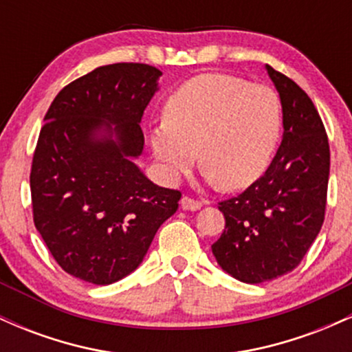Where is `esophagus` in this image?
I'll list each match as a JSON object with an SVG mask.
<instances>
[{
    "mask_svg": "<svg viewBox=\"0 0 352 352\" xmlns=\"http://www.w3.org/2000/svg\"><path fill=\"white\" fill-rule=\"evenodd\" d=\"M180 207L184 210H188V212H195V210L201 208V201L190 199V197H182Z\"/></svg>",
    "mask_w": 352,
    "mask_h": 352,
    "instance_id": "1",
    "label": "esophagus"
}]
</instances>
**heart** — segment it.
<instances>
[{
	"label": "heart",
	"mask_w": 352,
	"mask_h": 352,
	"mask_svg": "<svg viewBox=\"0 0 352 352\" xmlns=\"http://www.w3.org/2000/svg\"><path fill=\"white\" fill-rule=\"evenodd\" d=\"M281 125V102L273 89L235 76L201 74L172 92L151 145L168 182L192 170L200 153L207 180L236 190L268 167Z\"/></svg>",
	"instance_id": "obj_1"
}]
</instances>
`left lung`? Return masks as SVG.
<instances>
[{
  "mask_svg": "<svg viewBox=\"0 0 352 352\" xmlns=\"http://www.w3.org/2000/svg\"><path fill=\"white\" fill-rule=\"evenodd\" d=\"M280 94L283 140L265 175L220 201L225 230L212 245L223 272L263 283L293 272L324 221L329 144L313 100L294 80L266 64Z\"/></svg>",
  "mask_w": 352,
  "mask_h": 352,
  "instance_id": "8db88e82",
  "label": "left lung"
}]
</instances>
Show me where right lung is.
Segmentation results:
<instances>
[{
	"label": "right lung",
	"mask_w": 352,
	"mask_h": 352,
	"mask_svg": "<svg viewBox=\"0 0 352 352\" xmlns=\"http://www.w3.org/2000/svg\"><path fill=\"white\" fill-rule=\"evenodd\" d=\"M160 76L148 64L100 66L67 84L44 116L30 177L34 225L60 268L92 285L137 270L179 208V190L135 164Z\"/></svg>",
	"instance_id": "add662e5"
}]
</instances>
